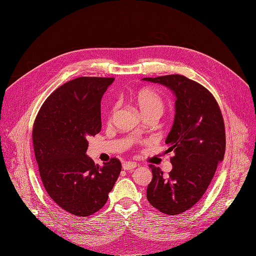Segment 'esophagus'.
<instances>
[{"label":"esophagus","instance_id":"esophagus-1","mask_svg":"<svg viewBox=\"0 0 256 256\" xmlns=\"http://www.w3.org/2000/svg\"><path fill=\"white\" fill-rule=\"evenodd\" d=\"M138 165H137V163H135V162H124V164H122V167H124V170H132V169H134V168H136Z\"/></svg>","mask_w":256,"mask_h":256}]
</instances>
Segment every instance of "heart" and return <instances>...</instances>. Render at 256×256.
Returning a JSON list of instances; mask_svg holds the SVG:
<instances>
[{
	"instance_id": "b5f03b06",
	"label": "heart",
	"mask_w": 256,
	"mask_h": 256,
	"mask_svg": "<svg viewBox=\"0 0 256 256\" xmlns=\"http://www.w3.org/2000/svg\"><path fill=\"white\" fill-rule=\"evenodd\" d=\"M132 102L138 106L142 115L154 113L160 116L165 109V100L163 96L152 88H142L136 91L132 94ZM116 111L117 106H114L110 112V118L113 117Z\"/></svg>"
}]
</instances>
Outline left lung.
Segmentation results:
<instances>
[{"instance_id":"obj_1","label":"left lung","mask_w":256,"mask_h":256,"mask_svg":"<svg viewBox=\"0 0 256 256\" xmlns=\"http://www.w3.org/2000/svg\"><path fill=\"white\" fill-rule=\"evenodd\" d=\"M176 96V117L166 139L174 152L168 176L152 164L146 190L150 204L169 216L182 214L204 196L225 154V126L219 104L201 84L182 74L144 78Z\"/></svg>"}]
</instances>
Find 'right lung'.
I'll use <instances>...</instances> for the list:
<instances>
[{
    "mask_svg": "<svg viewBox=\"0 0 256 256\" xmlns=\"http://www.w3.org/2000/svg\"><path fill=\"white\" fill-rule=\"evenodd\" d=\"M114 78L80 76L57 88L35 118L32 139L40 178L58 206L78 217L100 210L121 171L112 158L102 167L86 156L88 138L102 130L100 100Z\"/></svg>",
    "mask_w": 256,
    "mask_h": 256,
    "instance_id": "right-lung-1",
    "label": "right lung"
}]
</instances>
